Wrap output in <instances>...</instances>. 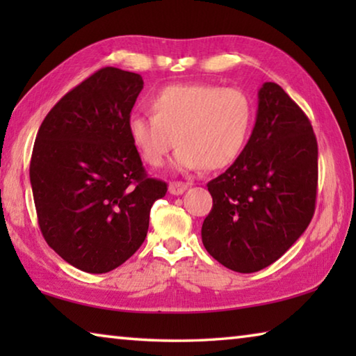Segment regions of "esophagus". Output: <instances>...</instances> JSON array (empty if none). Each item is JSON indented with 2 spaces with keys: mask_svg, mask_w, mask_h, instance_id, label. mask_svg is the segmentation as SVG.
<instances>
[{
  "mask_svg": "<svg viewBox=\"0 0 356 356\" xmlns=\"http://www.w3.org/2000/svg\"><path fill=\"white\" fill-rule=\"evenodd\" d=\"M186 188H188V184H185V182H171L170 184V193H171V195H176V196L182 195V193Z\"/></svg>",
  "mask_w": 356,
  "mask_h": 356,
  "instance_id": "esophagus-1",
  "label": "esophagus"
}]
</instances>
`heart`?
Segmentation results:
<instances>
[{
  "instance_id": "b5f03b06",
  "label": "heart",
  "mask_w": 356,
  "mask_h": 356,
  "mask_svg": "<svg viewBox=\"0 0 356 356\" xmlns=\"http://www.w3.org/2000/svg\"><path fill=\"white\" fill-rule=\"evenodd\" d=\"M149 110L152 118L129 120V136L150 168L165 163L176 141L179 171L222 170L242 154L252 124L248 95L209 83L166 86L150 97Z\"/></svg>"
}]
</instances>
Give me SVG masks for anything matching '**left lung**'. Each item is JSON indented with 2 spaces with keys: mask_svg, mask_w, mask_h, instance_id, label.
<instances>
[{
  "mask_svg": "<svg viewBox=\"0 0 356 356\" xmlns=\"http://www.w3.org/2000/svg\"><path fill=\"white\" fill-rule=\"evenodd\" d=\"M257 97L242 154L207 184L213 206L201 231L209 254L238 273L278 261L316 210L317 140L308 116L276 83H264Z\"/></svg>",
  "mask_w": 356,
  "mask_h": 356,
  "instance_id": "obj_1",
  "label": "left lung"
}]
</instances>
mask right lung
Returning <instances> with one entry per match:
<instances>
[{"mask_svg":"<svg viewBox=\"0 0 356 356\" xmlns=\"http://www.w3.org/2000/svg\"><path fill=\"white\" fill-rule=\"evenodd\" d=\"M143 84L134 72L100 69L51 108L35 136L29 179L42 236L83 272H111L134 256L168 191L147 177L129 136Z\"/></svg>","mask_w":356,"mask_h":356,"instance_id":"right-lung-1","label":"right lung"}]
</instances>
